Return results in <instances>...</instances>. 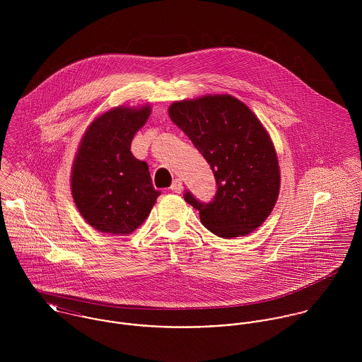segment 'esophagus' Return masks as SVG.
I'll list each match as a JSON object with an SVG mask.
<instances>
[{
	"label": "esophagus",
	"mask_w": 362,
	"mask_h": 362,
	"mask_svg": "<svg viewBox=\"0 0 362 362\" xmlns=\"http://www.w3.org/2000/svg\"><path fill=\"white\" fill-rule=\"evenodd\" d=\"M170 189H171L173 192H177V194H180V192L182 191V181H181L180 178H175V180L173 181V184H171Z\"/></svg>",
	"instance_id": "obj_1"
}]
</instances>
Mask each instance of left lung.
Masks as SVG:
<instances>
[{"label": "left lung", "instance_id": "obj_1", "mask_svg": "<svg viewBox=\"0 0 362 362\" xmlns=\"http://www.w3.org/2000/svg\"><path fill=\"white\" fill-rule=\"evenodd\" d=\"M168 114L216 178L211 202L198 201L189 191L184 194L185 202L199 210L202 224L217 237L257 230L273 210L280 189L276 151L257 115L230 95L175 102Z\"/></svg>", "mask_w": 362, "mask_h": 362}]
</instances>
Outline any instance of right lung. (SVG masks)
Instances as JSON below:
<instances>
[{
    "label": "right lung",
    "mask_w": 362,
    "mask_h": 362,
    "mask_svg": "<svg viewBox=\"0 0 362 362\" xmlns=\"http://www.w3.org/2000/svg\"><path fill=\"white\" fill-rule=\"evenodd\" d=\"M149 115V105L112 108L89 125L81 141L72 165V198L88 224L102 233L131 234L160 195L148 164L131 153L132 138Z\"/></svg>",
    "instance_id": "1"
}]
</instances>
